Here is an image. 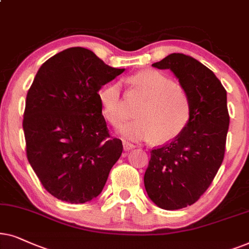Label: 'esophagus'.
<instances>
[{"instance_id": "esophagus-1", "label": "esophagus", "mask_w": 249, "mask_h": 249, "mask_svg": "<svg viewBox=\"0 0 249 249\" xmlns=\"http://www.w3.org/2000/svg\"><path fill=\"white\" fill-rule=\"evenodd\" d=\"M123 147H124L125 151H128V150H132V149H134L135 144L131 143V142H128L126 140H124V141H123Z\"/></svg>"}]
</instances>
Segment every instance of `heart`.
I'll return each instance as SVG.
<instances>
[{
    "label": "heart",
    "instance_id": "b5f03b06",
    "mask_svg": "<svg viewBox=\"0 0 249 249\" xmlns=\"http://www.w3.org/2000/svg\"><path fill=\"white\" fill-rule=\"evenodd\" d=\"M140 93L148 99L139 109L138 119L118 127L123 138L132 141L154 140L159 143L178 137L190 119V102L183 89L173 79L157 71H143L131 78ZM102 115L111 125H118L127 117L118 83L107 85L99 93Z\"/></svg>",
    "mask_w": 249,
    "mask_h": 249
}]
</instances>
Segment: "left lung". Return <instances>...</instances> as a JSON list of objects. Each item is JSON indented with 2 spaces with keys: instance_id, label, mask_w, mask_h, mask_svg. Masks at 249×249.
<instances>
[{
  "instance_id": "obj_1",
  "label": "left lung",
  "mask_w": 249,
  "mask_h": 249,
  "mask_svg": "<svg viewBox=\"0 0 249 249\" xmlns=\"http://www.w3.org/2000/svg\"><path fill=\"white\" fill-rule=\"evenodd\" d=\"M152 67L170 69L190 102L187 127L170 143L150 151L144 173L152 203L180 210L199 199L223 161L230 122L227 91L211 69L182 53H172Z\"/></svg>"
}]
</instances>
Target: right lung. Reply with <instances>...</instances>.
Here are the masks:
<instances>
[{
    "mask_svg": "<svg viewBox=\"0 0 249 249\" xmlns=\"http://www.w3.org/2000/svg\"><path fill=\"white\" fill-rule=\"evenodd\" d=\"M123 71L84 48L64 50L38 69L22 127L29 164L53 197L84 204L101 194L123 144L108 133L99 91Z\"/></svg>",
    "mask_w": 249,
    "mask_h": 249,
    "instance_id": "add662e5",
    "label": "right lung"
}]
</instances>
